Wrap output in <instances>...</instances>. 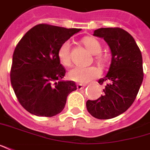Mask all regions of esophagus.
<instances>
[{
	"mask_svg": "<svg viewBox=\"0 0 150 150\" xmlns=\"http://www.w3.org/2000/svg\"><path fill=\"white\" fill-rule=\"evenodd\" d=\"M86 86V85H85V84H81V83H78V84L77 85V87L78 90H81V89L84 88Z\"/></svg>",
	"mask_w": 150,
	"mask_h": 150,
	"instance_id": "esophagus-1",
	"label": "esophagus"
}]
</instances>
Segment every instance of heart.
Returning a JSON list of instances; mask_svg holds the SVG:
<instances>
[{
  "label": "heart",
  "mask_w": 150,
  "mask_h": 150,
  "mask_svg": "<svg viewBox=\"0 0 150 150\" xmlns=\"http://www.w3.org/2000/svg\"><path fill=\"white\" fill-rule=\"evenodd\" d=\"M83 44L91 53L96 54V59L100 64L105 63V57H103L100 54L102 50V46L97 39L92 37H87L83 39ZM58 57L62 64L67 67L71 65L72 59H71L70 44L69 42H65L59 47L58 51ZM100 70L95 66H90L86 68L75 67L69 72V78L72 81H76L78 83H86L91 81L92 79L100 77Z\"/></svg>",
  "instance_id": "1"
}]
</instances>
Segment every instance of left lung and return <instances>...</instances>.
<instances>
[{
    "instance_id": "obj_1",
    "label": "left lung",
    "mask_w": 150,
    "mask_h": 150,
    "mask_svg": "<svg viewBox=\"0 0 150 150\" xmlns=\"http://www.w3.org/2000/svg\"><path fill=\"white\" fill-rule=\"evenodd\" d=\"M93 35L107 42L112 59L108 73L98 81L106 83L103 95L86 101V108L96 118L110 119L127 111L136 100L144 77L142 55L132 35L120 28H101Z\"/></svg>"
}]
</instances>
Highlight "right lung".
Segmentation results:
<instances>
[{"label":"right lung","instance_id":"add662e5","mask_svg":"<svg viewBox=\"0 0 150 150\" xmlns=\"http://www.w3.org/2000/svg\"><path fill=\"white\" fill-rule=\"evenodd\" d=\"M80 28L38 24L27 32L13 54L10 81L20 105L40 117H53L64 108L67 97L77 90L64 81L66 71L58 51Z\"/></svg>","mask_w":150,"mask_h":150}]
</instances>
